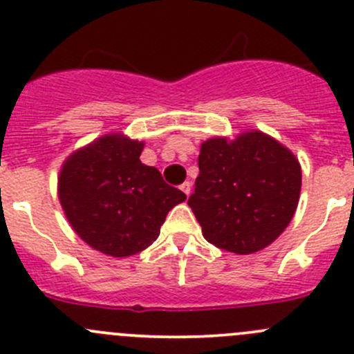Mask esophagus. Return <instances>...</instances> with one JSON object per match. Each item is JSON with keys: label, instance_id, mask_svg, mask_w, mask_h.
I'll use <instances>...</instances> for the list:
<instances>
[{"label": "esophagus", "instance_id": "1", "mask_svg": "<svg viewBox=\"0 0 354 354\" xmlns=\"http://www.w3.org/2000/svg\"><path fill=\"white\" fill-rule=\"evenodd\" d=\"M181 190H183V194L187 195V197H190V194H192V183H190V181H185V183L181 185Z\"/></svg>", "mask_w": 354, "mask_h": 354}]
</instances>
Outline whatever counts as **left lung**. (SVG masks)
<instances>
[{
  "label": "left lung",
  "mask_w": 354,
  "mask_h": 354,
  "mask_svg": "<svg viewBox=\"0 0 354 354\" xmlns=\"http://www.w3.org/2000/svg\"><path fill=\"white\" fill-rule=\"evenodd\" d=\"M198 176L188 205L217 248L250 255L279 238L301 192V166L281 142L260 130L200 145Z\"/></svg>",
  "instance_id": "1"
}]
</instances>
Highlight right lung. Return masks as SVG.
Listing matches in <instances>:
<instances>
[{"instance_id": "1", "label": "right lung", "mask_w": 354, "mask_h": 354, "mask_svg": "<svg viewBox=\"0 0 354 354\" xmlns=\"http://www.w3.org/2000/svg\"><path fill=\"white\" fill-rule=\"evenodd\" d=\"M144 142L108 133L68 156L58 198L68 223L88 246L124 259L151 246L167 212L187 195L140 160Z\"/></svg>"}]
</instances>
